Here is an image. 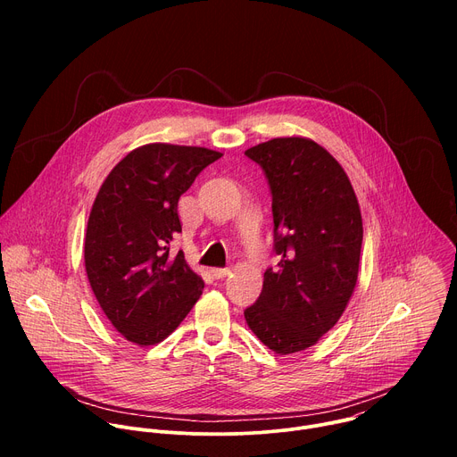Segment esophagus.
I'll use <instances>...</instances> for the list:
<instances>
[{"instance_id":"esophagus-1","label":"esophagus","mask_w":457,"mask_h":457,"mask_svg":"<svg viewBox=\"0 0 457 457\" xmlns=\"http://www.w3.org/2000/svg\"><path fill=\"white\" fill-rule=\"evenodd\" d=\"M231 273V270L229 268H213L212 270V275L219 280V278H224V277H228Z\"/></svg>"}]
</instances>
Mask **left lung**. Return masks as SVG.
I'll list each match as a JSON object with an SVG mask.
<instances>
[{
	"mask_svg": "<svg viewBox=\"0 0 457 457\" xmlns=\"http://www.w3.org/2000/svg\"><path fill=\"white\" fill-rule=\"evenodd\" d=\"M245 155L268 177L280 260L264 273L262 293L244 316L277 354L300 353L335 328L354 293L360 204L342 164L312 139L277 137Z\"/></svg>",
	"mask_w": 457,
	"mask_h": 457,
	"instance_id": "8db88e82",
	"label": "left lung"
}]
</instances>
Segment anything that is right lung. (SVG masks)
Instances as JSON below:
<instances>
[{
    "label": "right lung",
    "instance_id": "add662e5",
    "mask_svg": "<svg viewBox=\"0 0 457 457\" xmlns=\"http://www.w3.org/2000/svg\"><path fill=\"white\" fill-rule=\"evenodd\" d=\"M222 154L152 143L129 152L101 184L87 237L90 287L117 333L136 345L168 338L203 295L204 282L179 251L180 195Z\"/></svg>",
    "mask_w": 457,
    "mask_h": 457
}]
</instances>
